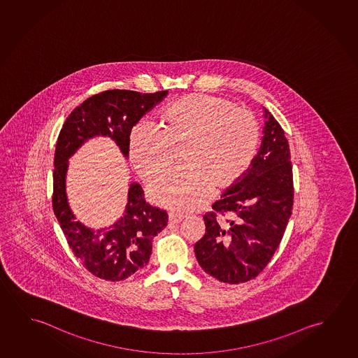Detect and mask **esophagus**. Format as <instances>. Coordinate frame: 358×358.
<instances>
[{"instance_id":"esophagus-1","label":"esophagus","mask_w":358,"mask_h":358,"mask_svg":"<svg viewBox=\"0 0 358 358\" xmlns=\"http://www.w3.org/2000/svg\"><path fill=\"white\" fill-rule=\"evenodd\" d=\"M182 216L179 215V214H176V213H169V222L171 224H179V222H182Z\"/></svg>"}]
</instances>
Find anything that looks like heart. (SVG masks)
<instances>
[{
	"label": "heart",
	"instance_id": "1",
	"mask_svg": "<svg viewBox=\"0 0 358 358\" xmlns=\"http://www.w3.org/2000/svg\"><path fill=\"white\" fill-rule=\"evenodd\" d=\"M254 115L234 103L210 94L182 96L165 107L157 128L134 127L129 158L145 182L163 174L180 150L182 169L150 187L155 204L190 213L210 198L214 187L227 189L249 171L259 147Z\"/></svg>",
	"mask_w": 358,
	"mask_h": 358
}]
</instances>
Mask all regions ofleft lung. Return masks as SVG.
I'll list each match as a JSON object with an SVG mask.
<instances>
[{"mask_svg":"<svg viewBox=\"0 0 358 358\" xmlns=\"http://www.w3.org/2000/svg\"><path fill=\"white\" fill-rule=\"evenodd\" d=\"M264 118L262 144L249 171L205 214L204 236L194 245L201 268L225 284L246 282L262 273L292 214L289 142L266 108Z\"/></svg>","mask_w":358,"mask_h":358,"instance_id":"1","label":"left lung"}]
</instances>
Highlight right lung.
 <instances>
[{"label": "right lung", "instance_id": "1", "mask_svg": "<svg viewBox=\"0 0 358 358\" xmlns=\"http://www.w3.org/2000/svg\"><path fill=\"white\" fill-rule=\"evenodd\" d=\"M166 94L168 91L102 92L73 109L59 131L53 163V211L74 255L96 278L122 281L145 266L152 240L166 227L168 214L148 204L142 187L131 182L124 214L112 227L94 231L76 222L66 195L69 159L83 143L99 136L113 139L128 158L131 128Z\"/></svg>", "mask_w": 358, "mask_h": 358}]
</instances>
